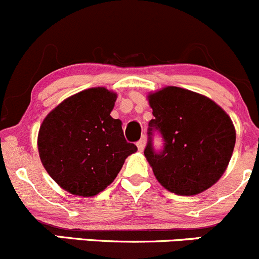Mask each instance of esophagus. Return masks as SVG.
I'll return each instance as SVG.
<instances>
[{
    "instance_id": "obj_1",
    "label": "esophagus",
    "mask_w": 259,
    "mask_h": 259,
    "mask_svg": "<svg viewBox=\"0 0 259 259\" xmlns=\"http://www.w3.org/2000/svg\"><path fill=\"white\" fill-rule=\"evenodd\" d=\"M145 146H146V137L143 136V137L141 138V140L137 142V147H138V150H140V151H143V150H145Z\"/></svg>"
}]
</instances>
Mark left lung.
I'll return each mask as SVG.
<instances>
[{"instance_id": "8db88e82", "label": "left lung", "mask_w": 259, "mask_h": 259, "mask_svg": "<svg viewBox=\"0 0 259 259\" xmlns=\"http://www.w3.org/2000/svg\"><path fill=\"white\" fill-rule=\"evenodd\" d=\"M153 119L148 123L145 156L158 183L171 193L200 194L222 178L235 145V128L219 106L195 92L166 87L148 96ZM158 130L164 148L156 151Z\"/></svg>"}]
</instances>
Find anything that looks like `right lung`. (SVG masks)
I'll return each instance as SVG.
<instances>
[{
	"instance_id": "obj_1",
	"label": "right lung",
	"mask_w": 259,
	"mask_h": 259,
	"mask_svg": "<svg viewBox=\"0 0 259 259\" xmlns=\"http://www.w3.org/2000/svg\"><path fill=\"white\" fill-rule=\"evenodd\" d=\"M117 94L103 87L69 97L40 126V160L68 193L94 196L113 183L124 160L137 151L124 138L122 122L111 117Z\"/></svg>"
}]
</instances>
